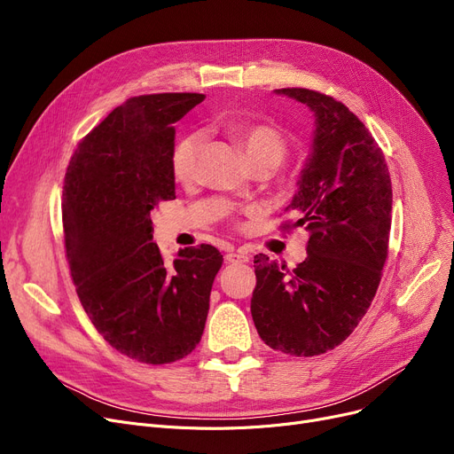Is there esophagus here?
Here are the masks:
<instances>
[{
	"mask_svg": "<svg viewBox=\"0 0 454 454\" xmlns=\"http://www.w3.org/2000/svg\"><path fill=\"white\" fill-rule=\"evenodd\" d=\"M226 261L231 265H241V263H248V255L243 252H230L226 254Z\"/></svg>",
	"mask_w": 454,
	"mask_h": 454,
	"instance_id": "1",
	"label": "esophagus"
}]
</instances>
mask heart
<instances>
[{
    "instance_id": "heart-1",
    "label": "heart",
    "mask_w": 454,
    "mask_h": 454,
    "mask_svg": "<svg viewBox=\"0 0 454 454\" xmlns=\"http://www.w3.org/2000/svg\"><path fill=\"white\" fill-rule=\"evenodd\" d=\"M223 129L245 151L250 165L257 161H270L274 163V167H278L285 154H287V143H285L281 132L272 125L233 119V121L224 123ZM199 154L200 137L197 134H189L176 143L171 158V167L176 182L191 185L197 180Z\"/></svg>"
}]
</instances>
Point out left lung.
Wrapping results in <instances>:
<instances>
[{
    "label": "left lung",
    "instance_id": "1",
    "mask_svg": "<svg viewBox=\"0 0 454 454\" xmlns=\"http://www.w3.org/2000/svg\"><path fill=\"white\" fill-rule=\"evenodd\" d=\"M315 115L311 153L287 206L309 231L296 269L254 257L252 318L272 349L313 356L344 342L366 315L388 255L392 182L364 123L329 95L281 88Z\"/></svg>",
    "mask_w": 454,
    "mask_h": 454
}]
</instances>
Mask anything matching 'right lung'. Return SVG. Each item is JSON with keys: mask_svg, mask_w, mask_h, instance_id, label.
Wrapping results in <instances>:
<instances>
[{"mask_svg": "<svg viewBox=\"0 0 454 454\" xmlns=\"http://www.w3.org/2000/svg\"><path fill=\"white\" fill-rule=\"evenodd\" d=\"M204 98L127 99L79 143L64 178L66 255L79 300L103 339L139 363H175L197 348L223 267L211 245L184 248L167 265L153 243V209L176 199L175 123Z\"/></svg>", "mask_w": 454, "mask_h": 454, "instance_id": "add662e5", "label": "right lung"}]
</instances>
